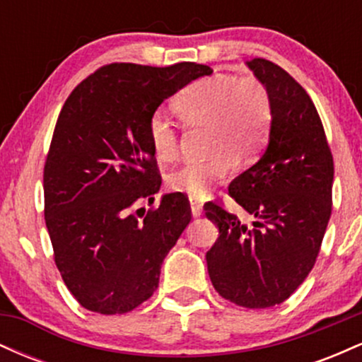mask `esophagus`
I'll return each instance as SVG.
<instances>
[{
  "instance_id": "34e87169",
  "label": "esophagus",
  "mask_w": 362,
  "mask_h": 362,
  "mask_svg": "<svg viewBox=\"0 0 362 362\" xmlns=\"http://www.w3.org/2000/svg\"><path fill=\"white\" fill-rule=\"evenodd\" d=\"M189 202H190V213H192L194 218H199V216L202 214V204H201V201H197V199L190 197Z\"/></svg>"
}]
</instances>
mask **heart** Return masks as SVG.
Here are the masks:
<instances>
[{
  "label": "heart",
  "instance_id": "b5f03b06",
  "mask_svg": "<svg viewBox=\"0 0 362 362\" xmlns=\"http://www.w3.org/2000/svg\"><path fill=\"white\" fill-rule=\"evenodd\" d=\"M173 109L187 124L209 127V151L202 161H185L168 175V185L190 197H202L230 177L236 161L260 151L272 124V100L264 83L253 76L213 74L190 83L178 93ZM148 138L158 161H172L178 153L177 132L170 120L155 114Z\"/></svg>",
  "mask_w": 362,
  "mask_h": 362
}]
</instances>
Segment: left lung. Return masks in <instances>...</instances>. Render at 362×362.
<instances>
[{"label": "left lung", "instance_id": "1", "mask_svg": "<svg viewBox=\"0 0 362 362\" xmlns=\"http://www.w3.org/2000/svg\"><path fill=\"white\" fill-rule=\"evenodd\" d=\"M245 64L272 100L264 155L228 187L253 216L252 224L207 202V219L219 236L206 253L214 289L243 308L286 301L306 279L332 214L334 158L318 112L305 88L267 59Z\"/></svg>", "mask_w": 362, "mask_h": 362}]
</instances>
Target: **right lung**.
<instances>
[{"label":"right lung","instance_id":"add662e5","mask_svg":"<svg viewBox=\"0 0 362 362\" xmlns=\"http://www.w3.org/2000/svg\"><path fill=\"white\" fill-rule=\"evenodd\" d=\"M209 74L195 62H115L62 107L44 167V216L62 281L83 308L127 313L158 288L163 259L192 216L182 192L134 213L161 185L148 122L161 102Z\"/></svg>","mask_w":362,"mask_h":362}]
</instances>
